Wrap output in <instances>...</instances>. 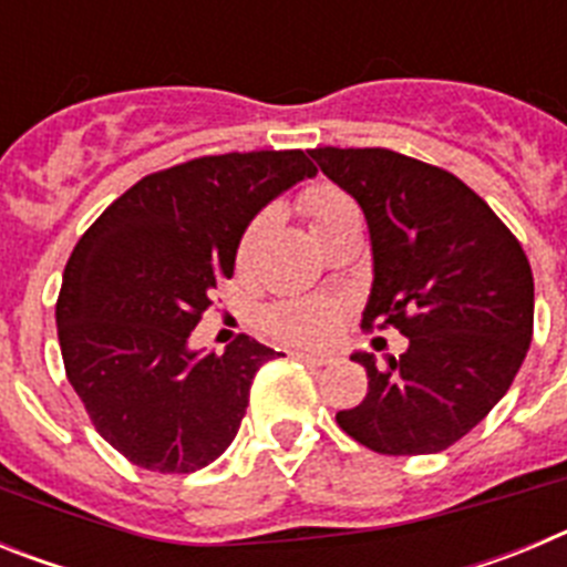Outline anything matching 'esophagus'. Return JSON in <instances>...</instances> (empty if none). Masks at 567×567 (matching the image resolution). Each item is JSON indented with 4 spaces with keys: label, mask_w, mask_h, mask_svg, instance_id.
Instances as JSON below:
<instances>
[{
    "label": "esophagus",
    "mask_w": 567,
    "mask_h": 567,
    "mask_svg": "<svg viewBox=\"0 0 567 567\" xmlns=\"http://www.w3.org/2000/svg\"><path fill=\"white\" fill-rule=\"evenodd\" d=\"M292 354L295 360H303V363H309V365H327V363H332V358H329V354H318V352H300V349H292Z\"/></svg>",
    "instance_id": "1"
}]
</instances>
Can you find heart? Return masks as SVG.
Listing matches in <instances>:
<instances>
[{"label":"heart","instance_id":"obj_1","mask_svg":"<svg viewBox=\"0 0 567 567\" xmlns=\"http://www.w3.org/2000/svg\"><path fill=\"white\" fill-rule=\"evenodd\" d=\"M303 207L312 215V227H320V224L332 221L334 215L352 209V202L332 187H315L309 189L307 198H303ZM267 221L269 215H260V218H255V221L249 224L238 249L240 260L249 258V252H252L255 244H258ZM338 300H289V303H280V307H275L272 312H269V327H272L275 334H280L284 340H292V343H323L327 338H332L334 327H338Z\"/></svg>","mask_w":567,"mask_h":567}]
</instances>
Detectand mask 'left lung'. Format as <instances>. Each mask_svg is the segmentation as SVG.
I'll list each match as a JSON object with an SVG mask.
<instances>
[{
	"mask_svg": "<svg viewBox=\"0 0 567 567\" xmlns=\"http://www.w3.org/2000/svg\"><path fill=\"white\" fill-rule=\"evenodd\" d=\"M360 204L372 244L363 327L392 323L400 358L354 352L369 394L338 425L378 454H437L503 400L534 332L519 240L457 175L383 147L309 153Z\"/></svg>",
	"mask_w": 567,
	"mask_h": 567,
	"instance_id": "obj_1",
	"label": "left lung"
}]
</instances>
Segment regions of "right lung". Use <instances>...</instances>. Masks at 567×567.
Returning <instances> with one entry per match:
<instances>
[{
    "mask_svg": "<svg viewBox=\"0 0 567 567\" xmlns=\"http://www.w3.org/2000/svg\"><path fill=\"white\" fill-rule=\"evenodd\" d=\"M315 173L303 150L204 155L142 178L82 235L56 303L64 372L130 463L189 474L229 449L278 352L247 334L204 352L189 334L255 215Z\"/></svg>",
    "mask_w": 567,
    "mask_h": 567,
    "instance_id": "1",
    "label": "right lung"
}]
</instances>
